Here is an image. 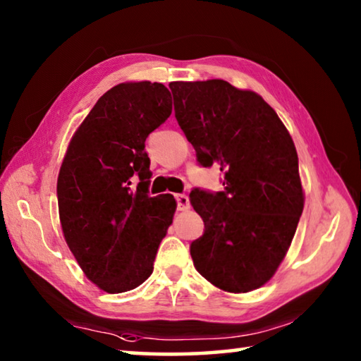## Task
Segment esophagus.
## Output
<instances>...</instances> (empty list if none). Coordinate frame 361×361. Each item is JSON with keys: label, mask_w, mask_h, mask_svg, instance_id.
<instances>
[{"label": "esophagus", "mask_w": 361, "mask_h": 361, "mask_svg": "<svg viewBox=\"0 0 361 361\" xmlns=\"http://www.w3.org/2000/svg\"><path fill=\"white\" fill-rule=\"evenodd\" d=\"M176 205H178V210H188L190 209V197L186 194H176Z\"/></svg>", "instance_id": "obj_1"}]
</instances>
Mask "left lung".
<instances>
[{"label":"left lung","mask_w":361,"mask_h":361,"mask_svg":"<svg viewBox=\"0 0 361 361\" xmlns=\"http://www.w3.org/2000/svg\"><path fill=\"white\" fill-rule=\"evenodd\" d=\"M169 87L199 165H219L225 186L190 194L204 220V234L190 245L194 267L216 288L249 293L276 271L304 210L294 141L254 91L225 80Z\"/></svg>","instance_id":"1"}]
</instances>
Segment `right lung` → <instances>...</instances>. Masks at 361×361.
<instances>
[{
	"instance_id": "obj_1",
	"label": "right lung",
	"mask_w": 361,
	"mask_h": 361,
	"mask_svg": "<svg viewBox=\"0 0 361 361\" xmlns=\"http://www.w3.org/2000/svg\"><path fill=\"white\" fill-rule=\"evenodd\" d=\"M170 114L162 83H120L91 109L62 160L57 204L64 238L87 278L109 294L151 276L173 220V196H149L145 151L147 136Z\"/></svg>"
}]
</instances>
